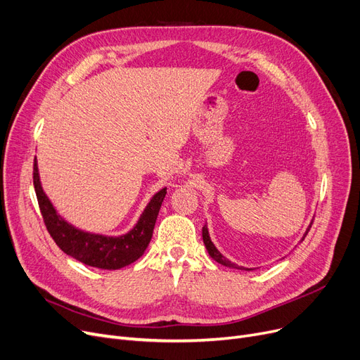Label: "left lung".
I'll list each match as a JSON object with an SVG mask.
<instances>
[{
	"label": "left lung",
	"mask_w": 360,
	"mask_h": 360,
	"mask_svg": "<svg viewBox=\"0 0 360 360\" xmlns=\"http://www.w3.org/2000/svg\"><path fill=\"white\" fill-rule=\"evenodd\" d=\"M311 223H313V221H311ZM311 223H310V226L307 227L306 233H304V236H303V239H301V240H304L306 235L309 233V230H310V227H311ZM202 239H204V243H205V248H207L208 254L211 255L212 260H215V262L220 263V264H223V266H226V267H232V269H238V270H254V269H248V267L238 266V264L232 263L230 260H227V258H226V257H224V255H223L217 248H215V245L212 243V240H211V238H210V233H208V227H207V224L202 227Z\"/></svg>",
	"instance_id": "left-lung-1"
}]
</instances>
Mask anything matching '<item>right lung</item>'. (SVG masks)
Wrapping results in <instances>:
<instances>
[{
    "label": "right lung",
    "instance_id": "right-lung-1",
    "mask_svg": "<svg viewBox=\"0 0 360 360\" xmlns=\"http://www.w3.org/2000/svg\"><path fill=\"white\" fill-rule=\"evenodd\" d=\"M34 186L42 219H44L49 233L57 243V247L84 264L105 270L125 267L145 254L153 235L158 212H160L167 195V189L164 188L152 196L130 232L121 236H105L84 232V230L69 224L57 214L50 199L42 191L37 158L34 161Z\"/></svg>",
    "mask_w": 360,
    "mask_h": 360
}]
</instances>
